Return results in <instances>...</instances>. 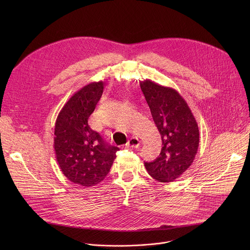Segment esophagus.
<instances>
[{"label":"esophagus","mask_w":250,"mask_h":250,"mask_svg":"<svg viewBox=\"0 0 250 250\" xmlns=\"http://www.w3.org/2000/svg\"><path fill=\"white\" fill-rule=\"evenodd\" d=\"M140 145V141L137 137L132 136L131 138H129V140L127 141V144L125 145L126 147H133V148H137Z\"/></svg>","instance_id":"34e87169"}]
</instances>
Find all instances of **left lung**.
<instances>
[{
	"label": "left lung",
	"mask_w": 250,
	"mask_h": 250,
	"mask_svg": "<svg viewBox=\"0 0 250 250\" xmlns=\"http://www.w3.org/2000/svg\"><path fill=\"white\" fill-rule=\"evenodd\" d=\"M153 121L159 130L162 148L152 162H145L148 174L166 183L179 178L193 163L200 132L188 104L176 90L149 79L140 82Z\"/></svg>",
	"instance_id": "1"
}]
</instances>
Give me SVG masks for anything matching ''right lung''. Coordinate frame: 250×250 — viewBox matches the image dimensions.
Wrapping results in <instances>:
<instances>
[{"mask_svg": "<svg viewBox=\"0 0 250 250\" xmlns=\"http://www.w3.org/2000/svg\"><path fill=\"white\" fill-rule=\"evenodd\" d=\"M103 91V81L84 86L67 101L55 123L53 146L58 165L69 181L84 187L104 179L120 150L88 125Z\"/></svg>", "mask_w": 250, "mask_h": 250, "instance_id": "add662e5", "label": "right lung"}]
</instances>
